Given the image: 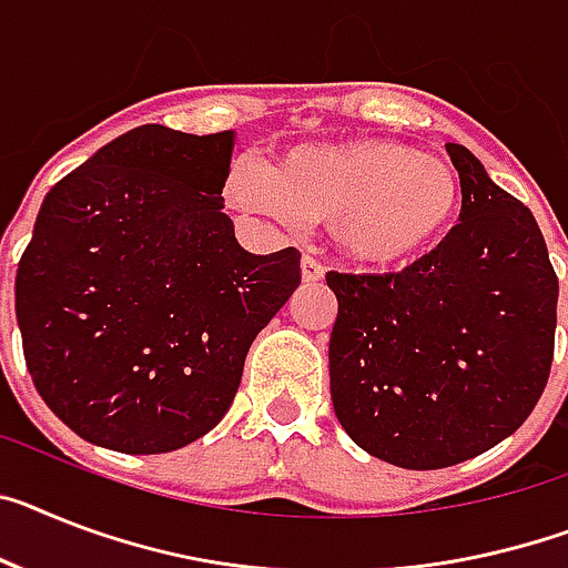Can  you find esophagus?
<instances>
[{"label":"esophagus","mask_w":568,"mask_h":568,"mask_svg":"<svg viewBox=\"0 0 568 568\" xmlns=\"http://www.w3.org/2000/svg\"><path fill=\"white\" fill-rule=\"evenodd\" d=\"M300 274H303V283L314 285V283H321L323 276H326V268H323L321 262L314 260V256H303V262H300Z\"/></svg>","instance_id":"obj_1"}]
</instances>
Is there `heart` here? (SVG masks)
I'll return each instance as SVG.
<instances>
[{"label": "heart", "mask_w": 568, "mask_h": 568, "mask_svg": "<svg viewBox=\"0 0 568 568\" xmlns=\"http://www.w3.org/2000/svg\"><path fill=\"white\" fill-rule=\"evenodd\" d=\"M227 195L245 211L328 222L332 242L364 268H398L445 240L462 207L445 159L387 138L300 144L268 170L240 161Z\"/></svg>", "instance_id": "1"}]
</instances>
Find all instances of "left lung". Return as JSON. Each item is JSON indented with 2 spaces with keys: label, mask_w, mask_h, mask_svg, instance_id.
Here are the masks:
<instances>
[{
  "label": "left lung",
  "mask_w": 568,
  "mask_h": 568,
  "mask_svg": "<svg viewBox=\"0 0 568 568\" xmlns=\"http://www.w3.org/2000/svg\"><path fill=\"white\" fill-rule=\"evenodd\" d=\"M459 225L398 274H337L328 384L341 427L407 470L485 454L531 416L555 357L557 276L526 204L468 146Z\"/></svg>",
  "instance_id": "8db88e82"
}]
</instances>
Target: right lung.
Returning <instances> with one entry per match:
<instances>
[{"mask_svg":"<svg viewBox=\"0 0 568 568\" xmlns=\"http://www.w3.org/2000/svg\"><path fill=\"white\" fill-rule=\"evenodd\" d=\"M233 130L146 123L49 190L17 268L42 402L80 438L170 454L233 404L254 337L300 285V251L247 254L222 207Z\"/></svg>","mask_w":568,"mask_h":568,"instance_id":"right-lung-1","label":"right lung"}]
</instances>
